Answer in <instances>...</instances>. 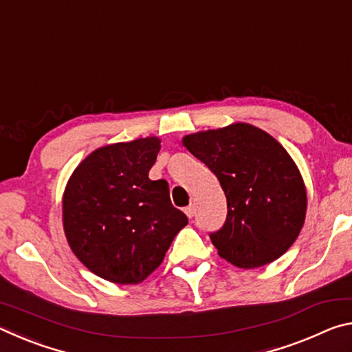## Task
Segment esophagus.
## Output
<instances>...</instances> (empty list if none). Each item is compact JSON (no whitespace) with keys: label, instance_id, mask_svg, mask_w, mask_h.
<instances>
[{"label":"esophagus","instance_id":"obj_1","mask_svg":"<svg viewBox=\"0 0 352 352\" xmlns=\"http://www.w3.org/2000/svg\"><path fill=\"white\" fill-rule=\"evenodd\" d=\"M194 206L192 205H189V206H186L184 208V214H186V216L189 217V219H192L194 217Z\"/></svg>","mask_w":352,"mask_h":352}]
</instances>
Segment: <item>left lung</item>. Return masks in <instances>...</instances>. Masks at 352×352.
Returning a JSON list of instances; mask_svg holds the SVG:
<instances>
[{
	"mask_svg": "<svg viewBox=\"0 0 352 352\" xmlns=\"http://www.w3.org/2000/svg\"><path fill=\"white\" fill-rule=\"evenodd\" d=\"M183 146L210 168L226 195V222L210 234L220 258L258 269L287 252L307 210L305 182L287 151L247 122L186 135Z\"/></svg>",
	"mask_w": 352,
	"mask_h": 352,
	"instance_id": "obj_1",
	"label": "left lung"
}]
</instances>
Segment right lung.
<instances>
[{"label":"right lung","mask_w":352,"mask_h":352,"mask_svg":"<svg viewBox=\"0 0 352 352\" xmlns=\"http://www.w3.org/2000/svg\"><path fill=\"white\" fill-rule=\"evenodd\" d=\"M160 138L116 142L91 152L63 192V230L69 248L94 275L138 284L158 269L188 217L174 208L166 180L148 170Z\"/></svg>","instance_id":"1"}]
</instances>
